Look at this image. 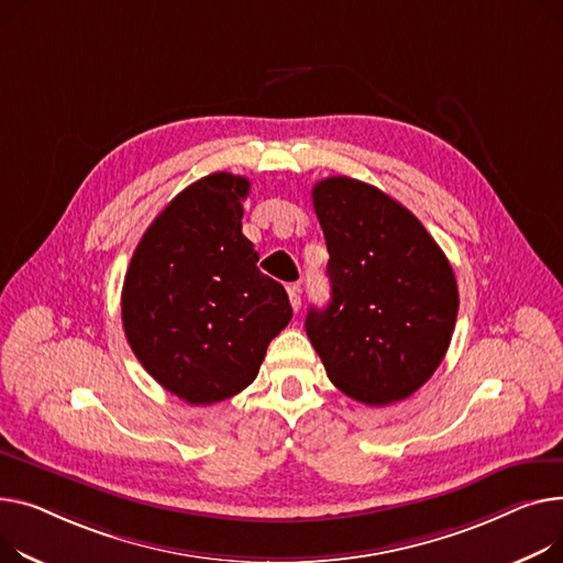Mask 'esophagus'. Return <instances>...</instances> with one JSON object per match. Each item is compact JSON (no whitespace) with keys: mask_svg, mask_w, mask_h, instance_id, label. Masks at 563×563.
I'll use <instances>...</instances> for the list:
<instances>
[{"mask_svg":"<svg viewBox=\"0 0 563 563\" xmlns=\"http://www.w3.org/2000/svg\"><path fill=\"white\" fill-rule=\"evenodd\" d=\"M286 290H288V300H290L292 311H297V309L302 307V288H300V284H290Z\"/></svg>","mask_w":563,"mask_h":563,"instance_id":"34e87169","label":"esophagus"}]
</instances>
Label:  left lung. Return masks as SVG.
I'll list each match as a JSON object with an SVG mask.
<instances>
[{
	"mask_svg": "<svg viewBox=\"0 0 563 563\" xmlns=\"http://www.w3.org/2000/svg\"><path fill=\"white\" fill-rule=\"evenodd\" d=\"M311 195L332 300L309 311L307 336L352 400H405L450 347L459 311L450 261L409 209L371 184L327 177Z\"/></svg>",
	"mask_w": 563,
	"mask_h": 563,
	"instance_id": "1",
	"label": "left lung"
}]
</instances>
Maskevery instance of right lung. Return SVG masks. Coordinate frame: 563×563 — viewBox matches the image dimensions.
I'll list each match as a JSON object with an SVG mask.
<instances>
[{
    "instance_id": "add662e5",
    "label": "right lung",
    "mask_w": 563,
    "mask_h": 563,
    "mask_svg": "<svg viewBox=\"0 0 563 563\" xmlns=\"http://www.w3.org/2000/svg\"><path fill=\"white\" fill-rule=\"evenodd\" d=\"M250 179L213 173L147 227L124 275L122 327L143 368L179 400L213 405L250 386L290 322L284 286L243 236Z\"/></svg>"
}]
</instances>
